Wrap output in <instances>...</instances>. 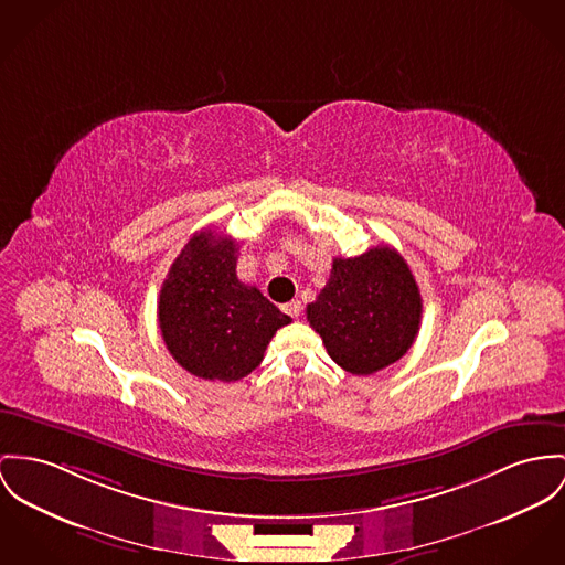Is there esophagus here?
I'll return each instance as SVG.
<instances>
[{
	"label": "esophagus",
	"instance_id": "34e87169",
	"mask_svg": "<svg viewBox=\"0 0 565 565\" xmlns=\"http://www.w3.org/2000/svg\"><path fill=\"white\" fill-rule=\"evenodd\" d=\"M284 311L292 318H299L301 311H303V305H301V301H290V303L284 305Z\"/></svg>",
	"mask_w": 565,
	"mask_h": 565
}]
</instances>
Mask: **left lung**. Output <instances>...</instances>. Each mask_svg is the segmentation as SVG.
Masks as SVG:
<instances>
[{
	"label": "left lung",
	"instance_id": "8db88e82",
	"mask_svg": "<svg viewBox=\"0 0 565 565\" xmlns=\"http://www.w3.org/2000/svg\"><path fill=\"white\" fill-rule=\"evenodd\" d=\"M307 320L329 356L350 374H374L406 354L422 324L419 286L387 245L335 258Z\"/></svg>",
	"mask_w": 565,
	"mask_h": 565
}]
</instances>
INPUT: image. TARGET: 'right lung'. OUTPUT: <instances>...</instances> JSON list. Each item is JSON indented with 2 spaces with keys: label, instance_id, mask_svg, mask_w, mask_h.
I'll use <instances>...</instances> for the list:
<instances>
[{
  "label": "right lung",
  "instance_id": "obj_1",
  "mask_svg": "<svg viewBox=\"0 0 565 565\" xmlns=\"http://www.w3.org/2000/svg\"><path fill=\"white\" fill-rule=\"evenodd\" d=\"M234 238L202 230L175 258L159 295L166 347L198 379L234 383L252 374L275 331L290 324L256 286L236 277Z\"/></svg>",
  "mask_w": 565,
  "mask_h": 565
}]
</instances>
